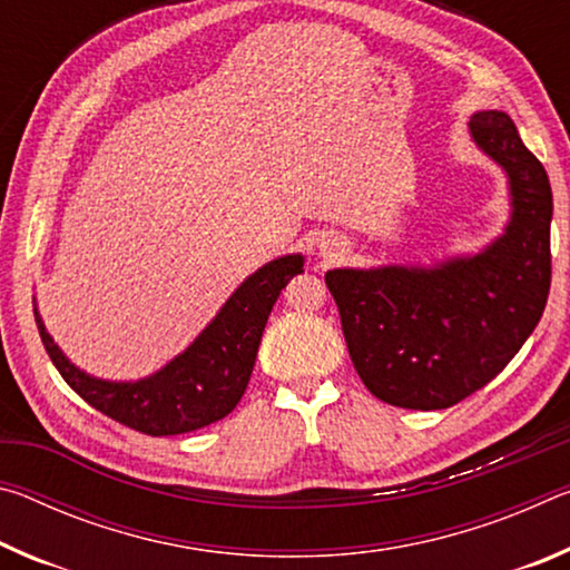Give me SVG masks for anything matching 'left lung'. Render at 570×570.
<instances>
[{"instance_id":"1","label":"left lung","mask_w":570,"mask_h":570,"mask_svg":"<svg viewBox=\"0 0 570 570\" xmlns=\"http://www.w3.org/2000/svg\"><path fill=\"white\" fill-rule=\"evenodd\" d=\"M475 148L505 173L503 234L428 264L342 266L324 274L346 350L374 397L445 410L505 370L543 316L551 288L553 193L503 110L468 122Z\"/></svg>"}]
</instances>
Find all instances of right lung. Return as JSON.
Segmentation results:
<instances>
[{
	"mask_svg": "<svg viewBox=\"0 0 570 570\" xmlns=\"http://www.w3.org/2000/svg\"><path fill=\"white\" fill-rule=\"evenodd\" d=\"M302 272V254L278 256L256 268L186 350L140 380H102L80 370L47 332L37 304L35 320L57 372L85 402L146 435H180L234 412L254 372L268 314L282 288Z\"/></svg>",
	"mask_w": 570,
	"mask_h": 570,
	"instance_id": "add662e5",
	"label": "right lung"
}]
</instances>
